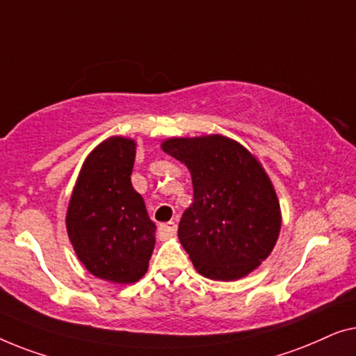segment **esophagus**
<instances>
[{"mask_svg": "<svg viewBox=\"0 0 356 356\" xmlns=\"http://www.w3.org/2000/svg\"><path fill=\"white\" fill-rule=\"evenodd\" d=\"M176 230H177L176 222L159 224V226H158V237L161 240H166L169 237H172V235L176 234Z\"/></svg>", "mask_w": 356, "mask_h": 356, "instance_id": "34e87169", "label": "esophagus"}]
</instances>
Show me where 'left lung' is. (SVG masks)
Wrapping results in <instances>:
<instances>
[{"mask_svg": "<svg viewBox=\"0 0 356 356\" xmlns=\"http://www.w3.org/2000/svg\"><path fill=\"white\" fill-rule=\"evenodd\" d=\"M163 149L192 174L193 203L179 238L193 266L214 280H235L273 252L280 230L279 202L259 163L234 140L209 135L171 138Z\"/></svg>", "mask_w": 356, "mask_h": 356, "instance_id": "1", "label": "left lung"}]
</instances>
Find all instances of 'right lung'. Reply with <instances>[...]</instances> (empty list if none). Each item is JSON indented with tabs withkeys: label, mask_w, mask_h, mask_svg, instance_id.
<instances>
[{
	"label": "right lung",
	"mask_w": 356,
	"mask_h": 356,
	"mask_svg": "<svg viewBox=\"0 0 356 356\" xmlns=\"http://www.w3.org/2000/svg\"><path fill=\"white\" fill-rule=\"evenodd\" d=\"M135 142L113 137L83 163L67 209V234L93 276L118 284L147 273L154 248V224L142 195L130 182Z\"/></svg>",
	"instance_id": "add662e5"
}]
</instances>
